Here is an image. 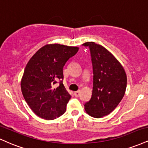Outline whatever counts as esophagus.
I'll use <instances>...</instances> for the list:
<instances>
[{"mask_svg":"<svg viewBox=\"0 0 148 148\" xmlns=\"http://www.w3.org/2000/svg\"><path fill=\"white\" fill-rule=\"evenodd\" d=\"M74 96L76 97H79V96L80 95V90H78V91H76V92H74Z\"/></svg>","mask_w":148,"mask_h":148,"instance_id":"esophagus-1","label":"esophagus"}]
</instances>
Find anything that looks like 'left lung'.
<instances>
[{
  "instance_id": "left-lung-1",
  "label": "left lung",
  "mask_w": 148,
  "mask_h": 148,
  "mask_svg": "<svg viewBox=\"0 0 148 148\" xmlns=\"http://www.w3.org/2000/svg\"><path fill=\"white\" fill-rule=\"evenodd\" d=\"M90 51L93 68V88L86 113L100 118L111 113L125 95L127 75L123 65L111 52L93 42L83 44Z\"/></svg>"
}]
</instances>
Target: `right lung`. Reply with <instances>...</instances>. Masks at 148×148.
Wrapping results in <instances>:
<instances>
[{
    "instance_id": "add662e5",
    "label": "right lung",
    "mask_w": 148,
    "mask_h": 148,
    "mask_svg": "<svg viewBox=\"0 0 148 148\" xmlns=\"http://www.w3.org/2000/svg\"><path fill=\"white\" fill-rule=\"evenodd\" d=\"M79 47L59 44L47 45L39 49L27 63L21 81L22 94L37 116L54 120L62 115L71 95L64 88L63 67ZM60 79V85H53Z\"/></svg>"
}]
</instances>
